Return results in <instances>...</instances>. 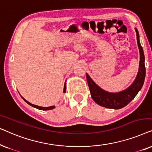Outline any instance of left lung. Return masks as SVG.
<instances>
[{
    "label": "left lung",
    "instance_id": "8db88e82",
    "mask_svg": "<svg viewBox=\"0 0 152 152\" xmlns=\"http://www.w3.org/2000/svg\"><path fill=\"white\" fill-rule=\"evenodd\" d=\"M137 43L140 50V65L139 71L134 83L126 90L119 93H108L99 88L88 74H86V80L88 82L91 97L97 104L109 109H119L127 105L136 97L138 93L142 88L145 78V56L143 49L139 41V34L136 29Z\"/></svg>",
    "mask_w": 152,
    "mask_h": 152
}]
</instances>
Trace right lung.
I'll use <instances>...</instances> for the list:
<instances>
[{
    "label": "right lung",
    "instance_id": "obj_1",
    "mask_svg": "<svg viewBox=\"0 0 152 152\" xmlns=\"http://www.w3.org/2000/svg\"><path fill=\"white\" fill-rule=\"evenodd\" d=\"M64 92H66V86H65V85H64ZM22 98L24 100L26 101V102L28 104H30V106H32V107H33L37 108V109H40V110H50V109H54V108H55V106H51V107H39V106L32 104L30 103V102H29L26 100V99H25L23 98V97H22Z\"/></svg>",
    "mask_w": 152,
    "mask_h": 152
}]
</instances>
